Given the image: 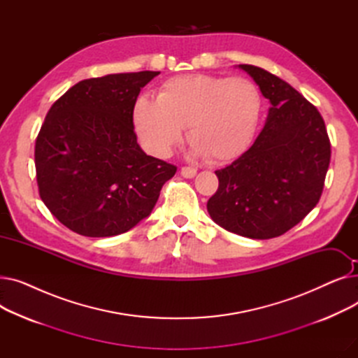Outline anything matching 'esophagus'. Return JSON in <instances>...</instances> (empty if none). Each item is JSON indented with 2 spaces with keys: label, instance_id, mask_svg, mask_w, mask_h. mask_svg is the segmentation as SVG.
I'll use <instances>...</instances> for the list:
<instances>
[{
  "label": "esophagus",
  "instance_id": "1",
  "mask_svg": "<svg viewBox=\"0 0 358 358\" xmlns=\"http://www.w3.org/2000/svg\"><path fill=\"white\" fill-rule=\"evenodd\" d=\"M181 176L184 178H193L197 174V169L192 168V166H181Z\"/></svg>",
  "mask_w": 358,
  "mask_h": 358
}]
</instances>
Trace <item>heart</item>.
I'll list each match as a JSON object with an SVG mask.
<instances>
[{
  "label": "heart",
  "mask_w": 358,
  "mask_h": 358,
  "mask_svg": "<svg viewBox=\"0 0 358 358\" xmlns=\"http://www.w3.org/2000/svg\"><path fill=\"white\" fill-rule=\"evenodd\" d=\"M261 108V92L247 78L190 73L165 81L157 99L138 97L134 124L145 149L154 157L171 155L187 126L193 154L220 164L245 152Z\"/></svg>",
  "instance_id": "1"
}]
</instances>
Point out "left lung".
Segmentation results:
<instances>
[{"label":"left lung","instance_id":"obj_1","mask_svg":"<svg viewBox=\"0 0 358 358\" xmlns=\"http://www.w3.org/2000/svg\"><path fill=\"white\" fill-rule=\"evenodd\" d=\"M270 100L268 116L252 146L219 169L210 217L252 239L286 234L321 199L331 142L317 108L290 84L254 65H239Z\"/></svg>","mask_w":358,"mask_h":358}]
</instances>
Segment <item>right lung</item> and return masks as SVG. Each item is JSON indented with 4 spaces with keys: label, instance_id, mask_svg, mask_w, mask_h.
<instances>
[{
    "label": "right lung",
    "instance_id": "obj_1",
    "mask_svg": "<svg viewBox=\"0 0 358 358\" xmlns=\"http://www.w3.org/2000/svg\"><path fill=\"white\" fill-rule=\"evenodd\" d=\"M158 71L110 73L71 87L48 111L34 146L39 194L50 213L91 238L148 217L177 166L146 155L134 104Z\"/></svg>",
    "mask_w": 358,
    "mask_h": 358
}]
</instances>
